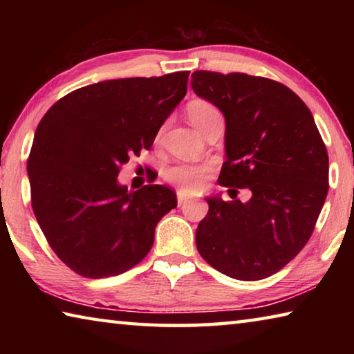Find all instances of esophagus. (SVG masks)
Returning a JSON list of instances; mask_svg holds the SVG:
<instances>
[{
	"instance_id": "1",
	"label": "esophagus",
	"mask_w": 354,
	"mask_h": 354,
	"mask_svg": "<svg viewBox=\"0 0 354 354\" xmlns=\"http://www.w3.org/2000/svg\"><path fill=\"white\" fill-rule=\"evenodd\" d=\"M185 201H187V196L183 195V194H178V205L181 206V205H184Z\"/></svg>"
}]
</instances>
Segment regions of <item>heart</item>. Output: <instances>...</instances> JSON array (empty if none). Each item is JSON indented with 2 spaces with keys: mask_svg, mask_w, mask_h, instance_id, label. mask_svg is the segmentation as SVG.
Here are the masks:
<instances>
[{
  "mask_svg": "<svg viewBox=\"0 0 354 354\" xmlns=\"http://www.w3.org/2000/svg\"><path fill=\"white\" fill-rule=\"evenodd\" d=\"M185 112H187L190 123L194 124L198 131L205 127L209 120L220 115L217 107L205 100L190 101ZM211 170H212L211 164H201V165L179 164L167 170L165 178L167 181L171 183L173 185H176L178 189H181L183 192H185V194H195V192H198L205 187Z\"/></svg>",
  "mask_w": 354,
  "mask_h": 354,
  "instance_id": "obj_1",
  "label": "heart"
}]
</instances>
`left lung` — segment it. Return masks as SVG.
<instances>
[{"mask_svg":"<svg viewBox=\"0 0 354 354\" xmlns=\"http://www.w3.org/2000/svg\"><path fill=\"white\" fill-rule=\"evenodd\" d=\"M190 84L225 115L218 184L232 198H206L196 248L226 277H272L308 243L328 195V151L313 113L295 92L268 77L198 70ZM237 188L250 190L248 202L234 200Z\"/></svg>","mask_w":354,"mask_h":354,"instance_id":"left-lung-1","label":"left lung"}]
</instances>
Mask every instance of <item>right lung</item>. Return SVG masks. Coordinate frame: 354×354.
Listing matches in <instances>:
<instances>
[{
	"mask_svg": "<svg viewBox=\"0 0 354 354\" xmlns=\"http://www.w3.org/2000/svg\"><path fill=\"white\" fill-rule=\"evenodd\" d=\"M189 71L124 77L76 88L35 129L28 175L48 243L84 278L128 272L145 257L159 220L176 207L165 185H118L120 167L149 149L187 92Z\"/></svg>",
	"mask_w": 354,
	"mask_h": 354,
	"instance_id": "add662e5",
	"label": "right lung"
}]
</instances>
